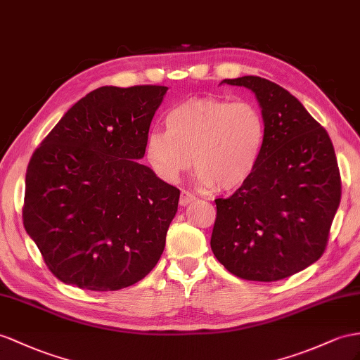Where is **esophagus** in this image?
Masks as SVG:
<instances>
[{
    "label": "esophagus",
    "mask_w": 360,
    "mask_h": 360,
    "mask_svg": "<svg viewBox=\"0 0 360 360\" xmlns=\"http://www.w3.org/2000/svg\"><path fill=\"white\" fill-rule=\"evenodd\" d=\"M195 200H196V198L193 196V195H190L188 191H182V195L179 198V205L181 207H187V205L191 204V202H195Z\"/></svg>",
    "instance_id": "esophagus-1"
}]
</instances>
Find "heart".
Segmentation results:
<instances>
[{"label":"heart","mask_w":360,"mask_h":360,"mask_svg":"<svg viewBox=\"0 0 360 360\" xmlns=\"http://www.w3.org/2000/svg\"><path fill=\"white\" fill-rule=\"evenodd\" d=\"M165 126L146 138L147 161L164 181L176 182L193 162L202 188L234 191L259 167L266 123L251 101L188 98L169 110Z\"/></svg>","instance_id":"heart-1"}]
</instances>
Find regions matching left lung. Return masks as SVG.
Here are the masks:
<instances>
[{"label": "left lung", "instance_id": "left-lung-1", "mask_svg": "<svg viewBox=\"0 0 360 360\" xmlns=\"http://www.w3.org/2000/svg\"><path fill=\"white\" fill-rule=\"evenodd\" d=\"M222 84L254 92L266 141L251 179L228 199H216L211 250L243 280L288 278L315 263L327 246L340 202L333 144L301 101L274 82L243 76Z\"/></svg>", "mask_w": 360, "mask_h": 360}]
</instances>
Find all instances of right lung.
Returning a JSON list of instances; mask_svg holds the SVG:
<instances>
[{
    "label": "right lung",
    "mask_w": 360,
    "mask_h": 360,
    "mask_svg": "<svg viewBox=\"0 0 360 360\" xmlns=\"http://www.w3.org/2000/svg\"><path fill=\"white\" fill-rule=\"evenodd\" d=\"M167 86H101L71 106L25 173L24 228L65 284L118 290L165 246L179 190L140 161Z\"/></svg>",
    "instance_id": "right-lung-1"
}]
</instances>
